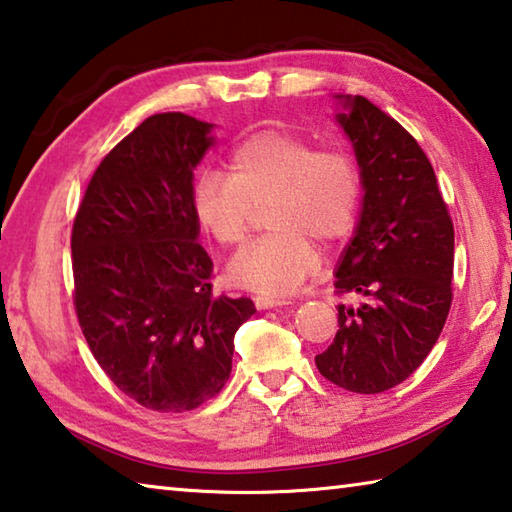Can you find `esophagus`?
Instances as JSON below:
<instances>
[{"mask_svg":"<svg viewBox=\"0 0 512 512\" xmlns=\"http://www.w3.org/2000/svg\"><path fill=\"white\" fill-rule=\"evenodd\" d=\"M282 305H289V300L275 298V296H255V307H257L259 311L273 309V307H282Z\"/></svg>","mask_w":512,"mask_h":512,"instance_id":"34e87169","label":"esophagus"}]
</instances>
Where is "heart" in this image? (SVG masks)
Wrapping results in <instances>:
<instances>
[{"label":"heart","mask_w":512,"mask_h":512,"mask_svg":"<svg viewBox=\"0 0 512 512\" xmlns=\"http://www.w3.org/2000/svg\"><path fill=\"white\" fill-rule=\"evenodd\" d=\"M363 173L357 155L343 146H318L289 131H257L228 155V176L198 173L192 210L201 228L221 246L246 239L255 207H264L271 232L255 239L228 264L237 287L287 296L320 266V244H336L359 221Z\"/></svg>","instance_id":"obj_1"}]
</instances>
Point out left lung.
<instances>
[{"mask_svg": "<svg viewBox=\"0 0 512 512\" xmlns=\"http://www.w3.org/2000/svg\"><path fill=\"white\" fill-rule=\"evenodd\" d=\"M336 99L366 194L334 287L359 305H339V332L316 366L345 391L372 395L402 384L443 332L454 298V223L415 137L366 97Z\"/></svg>", "mask_w": 512, "mask_h": 512, "instance_id": "obj_1", "label": "left lung"}]
</instances>
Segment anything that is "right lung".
Returning a JSON list of instances; mask_svg holds the SVG:
<instances>
[{"label": "right lung", "instance_id": "1", "mask_svg": "<svg viewBox=\"0 0 512 512\" xmlns=\"http://www.w3.org/2000/svg\"><path fill=\"white\" fill-rule=\"evenodd\" d=\"M212 124L160 112L94 171L74 216V307L85 341L121 393L160 413L221 393L250 298L212 293L198 244L194 169Z\"/></svg>", "mask_w": 512, "mask_h": 512}]
</instances>
